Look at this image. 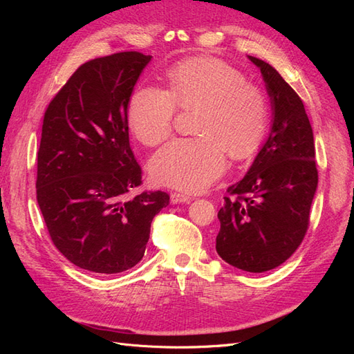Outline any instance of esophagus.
<instances>
[{
    "mask_svg": "<svg viewBox=\"0 0 354 354\" xmlns=\"http://www.w3.org/2000/svg\"><path fill=\"white\" fill-rule=\"evenodd\" d=\"M192 198L187 194H183V192H173L171 194V202L173 203H181V202H190Z\"/></svg>",
    "mask_w": 354,
    "mask_h": 354,
    "instance_id": "obj_1",
    "label": "esophagus"
}]
</instances>
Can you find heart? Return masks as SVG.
<instances>
[{"label":"heart","mask_w":354,"mask_h":354,"mask_svg":"<svg viewBox=\"0 0 354 354\" xmlns=\"http://www.w3.org/2000/svg\"><path fill=\"white\" fill-rule=\"evenodd\" d=\"M177 108L198 109L195 137L177 138L152 158L149 171L158 185L187 192L205 189L233 159L252 155L270 122L269 95L245 73L217 59L180 62L168 72V90L138 85L127 104L131 133L147 146L173 133Z\"/></svg>","instance_id":"heart-1"}]
</instances>
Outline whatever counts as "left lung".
I'll return each mask as SVG.
<instances>
[{
  "label": "left lung",
  "instance_id": "1",
  "mask_svg": "<svg viewBox=\"0 0 354 354\" xmlns=\"http://www.w3.org/2000/svg\"><path fill=\"white\" fill-rule=\"evenodd\" d=\"M259 66L273 106L269 138L218 211L216 250L230 266L263 273L285 263L303 242L317 187L313 130L303 100L269 63Z\"/></svg>",
  "mask_w": 354,
  "mask_h": 354
}]
</instances>
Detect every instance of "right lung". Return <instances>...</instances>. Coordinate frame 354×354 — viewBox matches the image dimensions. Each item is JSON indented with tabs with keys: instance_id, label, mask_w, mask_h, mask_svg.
Listing matches in <instances>:
<instances>
[{
	"instance_id": "add662e5",
	"label": "right lung",
	"mask_w": 354,
	"mask_h": 354,
	"mask_svg": "<svg viewBox=\"0 0 354 354\" xmlns=\"http://www.w3.org/2000/svg\"><path fill=\"white\" fill-rule=\"evenodd\" d=\"M152 56L122 51L72 73L42 121L37 201L56 248L80 269L113 274L143 259L167 192L127 195L140 186L127 104Z\"/></svg>"
}]
</instances>
